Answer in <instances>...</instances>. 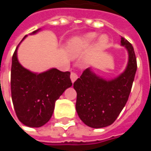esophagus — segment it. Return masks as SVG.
<instances>
[{"mask_svg": "<svg viewBox=\"0 0 151 151\" xmlns=\"http://www.w3.org/2000/svg\"><path fill=\"white\" fill-rule=\"evenodd\" d=\"M78 74L74 72H72L71 73V75H70V78H71V81H72V82L73 83V82H75L76 80L78 79Z\"/></svg>", "mask_w": 151, "mask_h": 151, "instance_id": "esophagus-1", "label": "esophagus"}]
</instances>
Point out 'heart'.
<instances>
[{
    "label": "heart",
    "mask_w": 151,
    "mask_h": 151,
    "mask_svg": "<svg viewBox=\"0 0 151 151\" xmlns=\"http://www.w3.org/2000/svg\"><path fill=\"white\" fill-rule=\"evenodd\" d=\"M96 37H97L96 33L90 32L80 37L71 39L67 45V50H68L69 56L71 57H77L79 55H81L91 46L93 43L95 42ZM108 42H109V40H108V35H99L97 40L98 49H104L108 44Z\"/></svg>",
    "instance_id": "b5f03b06"
}]
</instances>
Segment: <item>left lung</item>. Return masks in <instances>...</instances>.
I'll return each instance as SVG.
<instances>
[{"mask_svg":"<svg viewBox=\"0 0 151 151\" xmlns=\"http://www.w3.org/2000/svg\"><path fill=\"white\" fill-rule=\"evenodd\" d=\"M120 45L128 53L127 65L120 74L113 78H104L88 68L73 83L78 115L91 128L111 125L128 101L137 71V60L133 46L128 40L120 38Z\"/></svg>","mask_w":151,"mask_h":151,"instance_id":"obj_1","label":"left lung"}]
</instances>
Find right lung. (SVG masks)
Listing matches in <instances>:
<instances>
[{
  "instance_id": "obj_1",
  "label": "right lung",
  "mask_w": 151,
  "mask_h": 151,
  "mask_svg": "<svg viewBox=\"0 0 151 151\" xmlns=\"http://www.w3.org/2000/svg\"><path fill=\"white\" fill-rule=\"evenodd\" d=\"M41 29L30 35H35ZM18 44L12 57L11 94L18 120L26 126L39 128L52 116L55 102L72 86L70 73L52 68L42 73L32 72L22 65L18 59Z\"/></svg>"
}]
</instances>
